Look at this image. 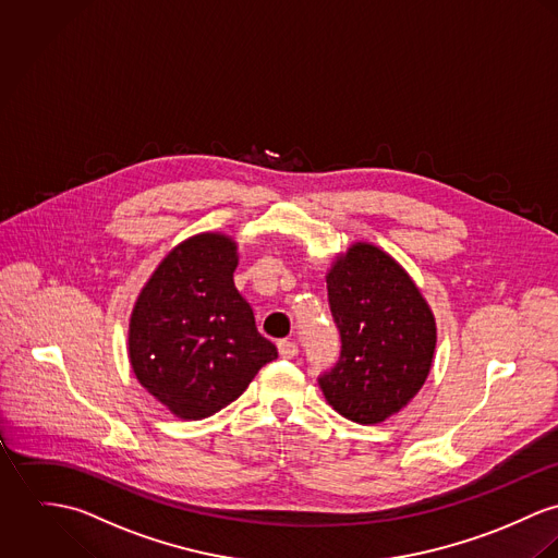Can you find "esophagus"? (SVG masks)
I'll list each match as a JSON object with an SVG mask.
<instances>
[{
  "label": "esophagus",
  "mask_w": 558,
  "mask_h": 558,
  "mask_svg": "<svg viewBox=\"0 0 558 558\" xmlns=\"http://www.w3.org/2000/svg\"><path fill=\"white\" fill-rule=\"evenodd\" d=\"M278 353H280V357H284V360H293V357L300 353V347H298L293 340H280V342H278Z\"/></svg>",
  "instance_id": "34e87169"
}]
</instances>
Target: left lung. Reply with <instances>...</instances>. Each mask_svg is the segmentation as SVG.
Returning <instances> with one entry per match:
<instances>
[{"mask_svg": "<svg viewBox=\"0 0 558 558\" xmlns=\"http://www.w3.org/2000/svg\"><path fill=\"white\" fill-rule=\"evenodd\" d=\"M327 295L342 351L338 364L318 376L323 396L355 424H380L400 413L430 374L433 310L407 269L368 242L336 256Z\"/></svg>", "mask_w": 558, "mask_h": 558, "instance_id": "left-lung-1", "label": "left lung"}]
</instances>
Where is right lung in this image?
<instances>
[{
    "instance_id": "add662e5",
    "label": "right lung",
    "mask_w": 558,
    "mask_h": 558,
    "mask_svg": "<svg viewBox=\"0 0 558 558\" xmlns=\"http://www.w3.org/2000/svg\"><path fill=\"white\" fill-rule=\"evenodd\" d=\"M238 260L233 238L192 235L160 260L130 314L132 372L180 420L218 413L278 357L235 289Z\"/></svg>"
}]
</instances>
